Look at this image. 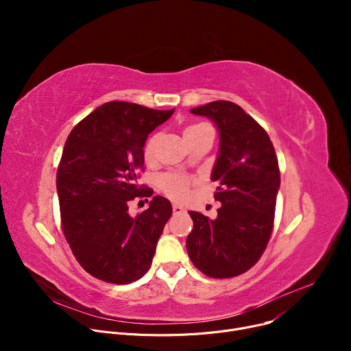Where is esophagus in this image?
I'll return each mask as SVG.
<instances>
[{"label":"esophagus","instance_id":"esophagus-1","mask_svg":"<svg viewBox=\"0 0 351 351\" xmlns=\"http://www.w3.org/2000/svg\"><path fill=\"white\" fill-rule=\"evenodd\" d=\"M173 214L175 215H180V214H183V213H186V210L183 208V207H180V206H178V204H173Z\"/></svg>","mask_w":351,"mask_h":351}]
</instances>
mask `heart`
Instances as JSON below:
<instances>
[{
	"label": "heart",
	"instance_id": "heart-1",
	"mask_svg": "<svg viewBox=\"0 0 351 351\" xmlns=\"http://www.w3.org/2000/svg\"><path fill=\"white\" fill-rule=\"evenodd\" d=\"M210 128L207 123H194L190 125L184 129V138H189L191 136L198 134L199 132H203L204 129ZM158 134L149 136L143 147V156L145 161H152L156 156V148L158 143ZM191 184V179L186 175L178 173V172H169L165 173L160 178V189L161 191L172 198L173 202H184V199L189 197V189Z\"/></svg>",
	"mask_w": 351,
	"mask_h": 351
}]
</instances>
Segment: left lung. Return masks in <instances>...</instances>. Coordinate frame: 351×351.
<instances>
[{
  "label": "left lung",
  "instance_id": "1",
  "mask_svg": "<svg viewBox=\"0 0 351 351\" xmlns=\"http://www.w3.org/2000/svg\"><path fill=\"white\" fill-rule=\"evenodd\" d=\"M213 119L219 130V156L211 179L222 203L218 217L189 211L193 230L187 253L194 267L215 279L239 276L264 254L274 230L280 172L265 129L232 101H213L191 110Z\"/></svg>",
  "mask_w": 351,
  "mask_h": 351
}]
</instances>
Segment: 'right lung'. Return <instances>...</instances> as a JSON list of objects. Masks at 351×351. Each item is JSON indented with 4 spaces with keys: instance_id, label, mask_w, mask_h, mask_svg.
<instances>
[{
    "instance_id": "1",
    "label": "right lung",
    "mask_w": 351,
    "mask_h": 351,
    "mask_svg": "<svg viewBox=\"0 0 351 351\" xmlns=\"http://www.w3.org/2000/svg\"><path fill=\"white\" fill-rule=\"evenodd\" d=\"M173 111L106 103L66 138L57 172L61 228L77 263L99 280L128 285L152 267L172 206L156 195L147 210L130 217L129 203L153 195V189L137 183L143 147Z\"/></svg>"
}]
</instances>
